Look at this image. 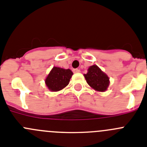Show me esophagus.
<instances>
[{"label": "esophagus", "instance_id": "obj_1", "mask_svg": "<svg viewBox=\"0 0 147 147\" xmlns=\"http://www.w3.org/2000/svg\"><path fill=\"white\" fill-rule=\"evenodd\" d=\"M80 72V70L79 69H73V72H75V73H78Z\"/></svg>", "mask_w": 147, "mask_h": 147}]
</instances>
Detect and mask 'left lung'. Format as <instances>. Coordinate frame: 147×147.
I'll return each instance as SVG.
<instances>
[{
  "label": "left lung",
  "instance_id": "8db88e82",
  "mask_svg": "<svg viewBox=\"0 0 147 147\" xmlns=\"http://www.w3.org/2000/svg\"><path fill=\"white\" fill-rule=\"evenodd\" d=\"M84 77L88 85L98 92H105L109 86V78L96 65L89 67Z\"/></svg>",
  "mask_w": 147,
  "mask_h": 147
}]
</instances>
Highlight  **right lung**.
<instances>
[{"label":"right lung","mask_w":147,"mask_h":147,"mask_svg":"<svg viewBox=\"0 0 147 147\" xmlns=\"http://www.w3.org/2000/svg\"><path fill=\"white\" fill-rule=\"evenodd\" d=\"M72 71L69 69L54 67L45 79V84L51 92H58L65 88L72 78Z\"/></svg>","instance_id":"obj_1"}]
</instances>
